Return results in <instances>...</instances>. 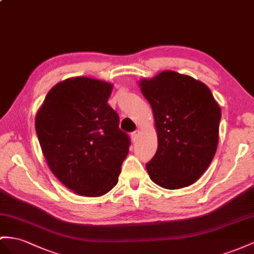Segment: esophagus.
I'll return each instance as SVG.
<instances>
[{"instance_id": "esophagus-1", "label": "esophagus", "mask_w": 254, "mask_h": 254, "mask_svg": "<svg viewBox=\"0 0 254 254\" xmlns=\"http://www.w3.org/2000/svg\"><path fill=\"white\" fill-rule=\"evenodd\" d=\"M139 136H140V131H139V129H136V131H134V132L132 133V140H133L134 142L137 141Z\"/></svg>"}]
</instances>
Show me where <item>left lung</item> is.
Here are the masks:
<instances>
[{
  "label": "left lung",
  "instance_id": "obj_1",
  "mask_svg": "<svg viewBox=\"0 0 254 254\" xmlns=\"http://www.w3.org/2000/svg\"><path fill=\"white\" fill-rule=\"evenodd\" d=\"M158 132V150L146 164L151 180L165 189L194 184L217 150L221 109L203 82L173 70L140 81Z\"/></svg>",
  "mask_w": 254,
  "mask_h": 254
}]
</instances>
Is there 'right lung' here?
I'll return each mask as SVG.
<instances>
[{
  "label": "right lung",
  "instance_id": "add662e5",
  "mask_svg": "<svg viewBox=\"0 0 254 254\" xmlns=\"http://www.w3.org/2000/svg\"><path fill=\"white\" fill-rule=\"evenodd\" d=\"M112 89L92 78H68L49 91L36 115V134L51 172L83 196L113 189L131 146L107 104Z\"/></svg>",
  "mask_w": 254,
  "mask_h": 254
}]
</instances>
